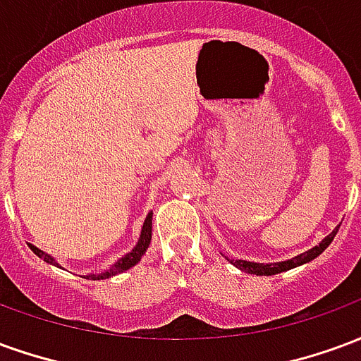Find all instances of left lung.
<instances>
[{
	"label": "left lung",
	"instance_id": "obj_1",
	"mask_svg": "<svg viewBox=\"0 0 361 361\" xmlns=\"http://www.w3.org/2000/svg\"><path fill=\"white\" fill-rule=\"evenodd\" d=\"M338 226H341V224H338ZM338 226L334 228L331 234L325 235V238H323L315 247L303 251V253H300L298 257L288 259V261H279V263H253V261H243V259H232L230 263H232L234 267H238L240 271L250 272V274H257V276H271V274H279V272L290 271V269L305 265V263H310V261H313L315 257H319V255H321V253L331 245V242L334 240V235H336V232H338Z\"/></svg>",
	"mask_w": 361,
	"mask_h": 361
}]
</instances>
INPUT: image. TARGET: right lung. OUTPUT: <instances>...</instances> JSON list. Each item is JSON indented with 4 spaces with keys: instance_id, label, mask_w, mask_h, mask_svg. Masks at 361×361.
I'll return each mask as SVG.
<instances>
[{
    "instance_id": "obj_1",
    "label": "right lung",
    "mask_w": 361,
    "mask_h": 361,
    "mask_svg": "<svg viewBox=\"0 0 361 361\" xmlns=\"http://www.w3.org/2000/svg\"><path fill=\"white\" fill-rule=\"evenodd\" d=\"M150 240H152V212H149L147 214V219H145V222H142V228H141V235H139V240H137V243H135V247L129 253H126L123 257L118 259L114 265L110 267V269H106V271H100V272H89V274H82V279H92V280H104V279H110V276H116V274H119V272H126L127 269H131V267H135L139 261H141V257L147 253V250H149L150 245ZM30 245V250L35 251V255H38L40 259H44L46 263H50V265L54 267H59V269H63V267L59 265L56 259L51 257L50 253H46V251L38 250L36 245H32V243H28Z\"/></svg>"
}]
</instances>
